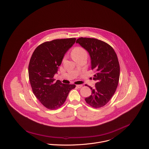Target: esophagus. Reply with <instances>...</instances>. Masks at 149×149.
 <instances>
[{"label":"esophagus","instance_id":"1","mask_svg":"<svg viewBox=\"0 0 149 149\" xmlns=\"http://www.w3.org/2000/svg\"><path fill=\"white\" fill-rule=\"evenodd\" d=\"M82 85H77V87L78 88H81L82 87Z\"/></svg>","mask_w":149,"mask_h":149}]
</instances>
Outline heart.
<instances>
[{"label":"heart","instance_id":"1","mask_svg":"<svg viewBox=\"0 0 149 149\" xmlns=\"http://www.w3.org/2000/svg\"><path fill=\"white\" fill-rule=\"evenodd\" d=\"M72 56L74 59L81 57H86L88 56L87 52L85 49L82 47H75L72 52Z\"/></svg>","mask_w":149,"mask_h":149}]
</instances>
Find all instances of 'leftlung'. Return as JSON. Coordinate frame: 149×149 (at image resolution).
<instances>
[{"instance_id": "obj_1", "label": "left lung", "mask_w": 149, "mask_h": 149, "mask_svg": "<svg viewBox=\"0 0 149 149\" xmlns=\"http://www.w3.org/2000/svg\"><path fill=\"white\" fill-rule=\"evenodd\" d=\"M89 54L92 70L96 71L93 79L96 81L90 96L86 102L94 108L106 105L114 95L117 88L120 68L117 56L113 48L100 40L79 38L77 41Z\"/></svg>"}]
</instances>
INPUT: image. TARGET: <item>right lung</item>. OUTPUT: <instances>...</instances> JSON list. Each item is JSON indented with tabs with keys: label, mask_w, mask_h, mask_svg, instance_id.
<instances>
[{
	"label": "right lung",
	"mask_w": 149,
	"mask_h": 149,
	"mask_svg": "<svg viewBox=\"0 0 149 149\" xmlns=\"http://www.w3.org/2000/svg\"><path fill=\"white\" fill-rule=\"evenodd\" d=\"M75 38L46 42L34 50L28 66L29 82L33 93L47 109L54 110L65 102L75 85L64 84L55 79L65 53L75 43Z\"/></svg>",
	"instance_id": "obj_1"
}]
</instances>
